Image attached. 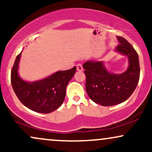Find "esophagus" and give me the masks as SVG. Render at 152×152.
Masks as SVG:
<instances>
[{"label":"esophagus","instance_id":"esophagus-1","mask_svg":"<svg viewBox=\"0 0 152 152\" xmlns=\"http://www.w3.org/2000/svg\"><path fill=\"white\" fill-rule=\"evenodd\" d=\"M76 69H77L78 71H82L83 70V66H82V64H78L76 65Z\"/></svg>","mask_w":152,"mask_h":152}]
</instances>
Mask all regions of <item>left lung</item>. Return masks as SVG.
Returning <instances> with one entry per match:
<instances>
[{"label": "left lung", "mask_w": 152, "mask_h": 152, "mask_svg": "<svg viewBox=\"0 0 152 152\" xmlns=\"http://www.w3.org/2000/svg\"><path fill=\"white\" fill-rule=\"evenodd\" d=\"M116 38L119 44L115 48V51L128 58L129 66L124 72L118 74L110 72L104 61H88L83 65L88 96L104 106H114L127 100L135 90L140 76L137 51L124 38Z\"/></svg>", "instance_id": "obj_1"}]
</instances>
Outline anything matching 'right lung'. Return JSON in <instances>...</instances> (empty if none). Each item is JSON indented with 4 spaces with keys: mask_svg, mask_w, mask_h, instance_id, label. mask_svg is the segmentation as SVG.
I'll list each match as a JSON object with an SVG mask.
<instances>
[{
    "mask_svg": "<svg viewBox=\"0 0 152 152\" xmlns=\"http://www.w3.org/2000/svg\"><path fill=\"white\" fill-rule=\"evenodd\" d=\"M21 53L17 56L11 71V84L15 95L24 106L32 111L49 114L62 105L66 88L76 73L74 66L67 71H58L36 81H24L18 74Z\"/></svg>",
    "mask_w": 152,
    "mask_h": 152,
    "instance_id": "add662e5",
    "label": "right lung"
}]
</instances>
